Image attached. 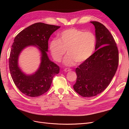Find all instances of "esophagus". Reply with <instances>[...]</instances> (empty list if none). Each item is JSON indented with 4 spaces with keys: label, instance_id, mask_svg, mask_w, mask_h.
<instances>
[{
    "label": "esophagus",
    "instance_id": "34e87169",
    "mask_svg": "<svg viewBox=\"0 0 129 129\" xmlns=\"http://www.w3.org/2000/svg\"><path fill=\"white\" fill-rule=\"evenodd\" d=\"M72 69H70V68H65L64 69V71L66 72H69V71H71Z\"/></svg>",
    "mask_w": 129,
    "mask_h": 129
}]
</instances>
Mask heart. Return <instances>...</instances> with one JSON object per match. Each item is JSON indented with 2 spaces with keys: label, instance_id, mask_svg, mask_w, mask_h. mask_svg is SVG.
<instances>
[{
  "label": "heart",
  "instance_id": "b5f03b06",
  "mask_svg": "<svg viewBox=\"0 0 129 129\" xmlns=\"http://www.w3.org/2000/svg\"><path fill=\"white\" fill-rule=\"evenodd\" d=\"M96 37L92 32H84L72 28L63 30L60 39L50 42L49 48L54 59L60 62L67 50L68 55L64 60L66 66L82 63L91 57L96 46Z\"/></svg>",
  "mask_w": 129,
  "mask_h": 129
}]
</instances>
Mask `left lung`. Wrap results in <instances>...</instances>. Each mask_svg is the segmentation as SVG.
<instances>
[{"label":"left lung","mask_w":129,"mask_h":129,"mask_svg":"<svg viewBox=\"0 0 129 129\" xmlns=\"http://www.w3.org/2000/svg\"><path fill=\"white\" fill-rule=\"evenodd\" d=\"M95 26V52L76 68L74 90L84 97L95 96L110 84L117 69L119 55L114 38L101 23L90 21Z\"/></svg>","instance_id":"1"}]
</instances>
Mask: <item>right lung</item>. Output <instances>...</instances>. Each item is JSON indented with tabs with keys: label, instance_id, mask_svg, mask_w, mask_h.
I'll return each mask as SVG.
<instances>
[{
	"label": "right lung",
	"instance_id": "right-lung-1",
	"mask_svg": "<svg viewBox=\"0 0 129 129\" xmlns=\"http://www.w3.org/2000/svg\"><path fill=\"white\" fill-rule=\"evenodd\" d=\"M60 27L42 22L28 26L15 37L9 58L10 71L14 84L22 93L29 97H38L47 91L53 78L59 73L58 66L50 61L47 55L48 40L50 36ZM35 46L41 53L40 67L34 73L27 75L18 65V56L27 46Z\"/></svg>",
	"mask_w": 129,
	"mask_h": 129
}]
</instances>
